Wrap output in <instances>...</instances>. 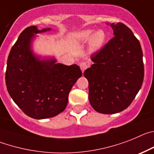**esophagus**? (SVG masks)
<instances>
[{
    "label": "esophagus",
    "mask_w": 154,
    "mask_h": 154,
    "mask_svg": "<svg viewBox=\"0 0 154 154\" xmlns=\"http://www.w3.org/2000/svg\"><path fill=\"white\" fill-rule=\"evenodd\" d=\"M79 66H80V69H81V70H82L83 72L87 68V63H86V62H80V63H79Z\"/></svg>",
    "instance_id": "obj_1"
}]
</instances>
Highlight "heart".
Returning <instances> with one entry per match:
<instances>
[{"instance_id":"heart-1","label":"heart","mask_w":154,"mask_h":154,"mask_svg":"<svg viewBox=\"0 0 154 154\" xmlns=\"http://www.w3.org/2000/svg\"><path fill=\"white\" fill-rule=\"evenodd\" d=\"M92 29L81 30L76 35L77 39L80 42H86L89 40V51L91 52H96L99 51L106 41V33L103 30H99L94 33Z\"/></svg>"}]
</instances>
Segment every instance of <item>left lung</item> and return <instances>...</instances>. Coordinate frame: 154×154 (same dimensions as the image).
I'll return each mask as SVG.
<instances>
[{
	"instance_id": "8db88e82",
	"label": "left lung",
	"mask_w": 154,
	"mask_h": 154,
	"mask_svg": "<svg viewBox=\"0 0 154 154\" xmlns=\"http://www.w3.org/2000/svg\"><path fill=\"white\" fill-rule=\"evenodd\" d=\"M114 37L91 56L84 71L89 83V101L97 112L119 113L128 107L141 88L144 67L140 44L123 23H111Z\"/></svg>"
}]
</instances>
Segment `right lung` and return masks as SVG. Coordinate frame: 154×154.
<instances>
[{"instance_id": "right-lung-1", "label": "right lung", "mask_w": 154, "mask_h": 154, "mask_svg": "<svg viewBox=\"0 0 154 154\" xmlns=\"http://www.w3.org/2000/svg\"><path fill=\"white\" fill-rule=\"evenodd\" d=\"M30 26L22 31L12 47L7 62L6 86L10 96L26 115L46 119L63 112L74 84L82 76L79 66L56 63V59L41 60L31 50L35 34L46 32Z\"/></svg>"}]
</instances>
